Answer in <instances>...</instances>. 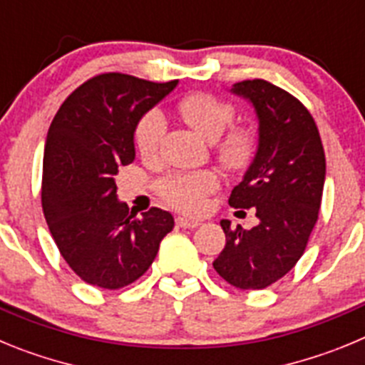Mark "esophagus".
I'll use <instances>...</instances> for the list:
<instances>
[{"label":"esophagus","instance_id":"34e87169","mask_svg":"<svg viewBox=\"0 0 365 365\" xmlns=\"http://www.w3.org/2000/svg\"><path fill=\"white\" fill-rule=\"evenodd\" d=\"M177 225L180 228H197L201 222L195 221V219H188V217H177Z\"/></svg>","mask_w":365,"mask_h":365}]
</instances>
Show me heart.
I'll return each mask as SVG.
<instances>
[{
    "label": "heart",
    "mask_w": 365,
    "mask_h": 365,
    "mask_svg": "<svg viewBox=\"0 0 365 365\" xmlns=\"http://www.w3.org/2000/svg\"><path fill=\"white\" fill-rule=\"evenodd\" d=\"M180 117L202 138L215 143L234 120V108L222 100L205 93L186 96L179 104ZM166 133V118L163 111L151 109L138 118L133 131V140L138 153L150 159L157 155ZM256 151V137L247 128L232 130L219 144V160L230 170L248 166ZM219 186V179L210 170L201 172H172L159 180V192L172 206L182 212H201L208 193Z\"/></svg>",
    "instance_id": "obj_1"
}]
</instances>
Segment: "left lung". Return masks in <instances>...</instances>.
Instances as JSON below:
<instances>
[{"mask_svg":"<svg viewBox=\"0 0 365 365\" xmlns=\"http://www.w3.org/2000/svg\"><path fill=\"white\" fill-rule=\"evenodd\" d=\"M230 93L247 100L257 118V148L228 199L234 208H256V227L230 228L214 261L225 282L256 291L283 278L307 247L320 210L325 155L311 113L299 100L265 80H245Z\"/></svg>","mask_w":365,"mask_h":365,"instance_id":"1","label":"left lung"}]
</instances>
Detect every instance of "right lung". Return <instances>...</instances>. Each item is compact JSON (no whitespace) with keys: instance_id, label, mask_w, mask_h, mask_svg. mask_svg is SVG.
Returning a JSON list of instances; mask_svg holds the SVG:
<instances>
[{"instance_id":"right-lung-1","label":"right lung","mask_w":365,"mask_h":365,"mask_svg":"<svg viewBox=\"0 0 365 365\" xmlns=\"http://www.w3.org/2000/svg\"><path fill=\"white\" fill-rule=\"evenodd\" d=\"M177 83L100 74L74 89L53 118L41 206L60 254L89 285L115 291L137 282L173 230L170 212L151 208L138 217L118 201L115 175L135 160L138 118Z\"/></svg>"}]
</instances>
